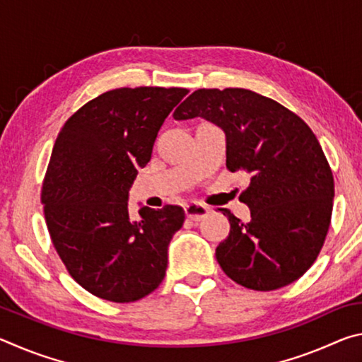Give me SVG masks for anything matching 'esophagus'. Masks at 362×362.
Listing matches in <instances>:
<instances>
[{
	"label": "esophagus",
	"instance_id": "esophagus-1",
	"mask_svg": "<svg viewBox=\"0 0 362 362\" xmlns=\"http://www.w3.org/2000/svg\"><path fill=\"white\" fill-rule=\"evenodd\" d=\"M209 212H211L209 207L204 206V204H201V203H188L185 206L187 217L189 220H194V222H198V220L207 217V216H209Z\"/></svg>",
	"mask_w": 362,
	"mask_h": 362
}]
</instances>
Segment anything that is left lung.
<instances>
[{
	"label": "left lung",
	"instance_id": "1",
	"mask_svg": "<svg viewBox=\"0 0 362 362\" xmlns=\"http://www.w3.org/2000/svg\"><path fill=\"white\" fill-rule=\"evenodd\" d=\"M201 116L226 136V169L250 175L240 201L249 222L230 211V233L216 249L235 283L274 291L303 276L326 241L334 175L308 124L276 100L249 89H198L174 119Z\"/></svg>",
	"mask_w": 362,
	"mask_h": 362
}]
</instances>
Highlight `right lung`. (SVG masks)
I'll list each match as a JSON object with an SVG mask.
<instances>
[{
  "instance_id": "add662e5",
  "label": "right lung",
  "mask_w": 362,
  "mask_h": 362,
  "mask_svg": "<svg viewBox=\"0 0 362 362\" xmlns=\"http://www.w3.org/2000/svg\"><path fill=\"white\" fill-rule=\"evenodd\" d=\"M183 88H119L73 113L60 129L42 180L49 236L66 272L93 296L137 302L161 284L180 206L127 209V193L151 158Z\"/></svg>"
}]
</instances>
